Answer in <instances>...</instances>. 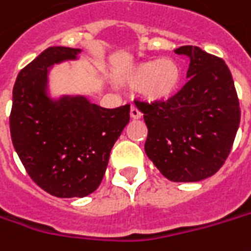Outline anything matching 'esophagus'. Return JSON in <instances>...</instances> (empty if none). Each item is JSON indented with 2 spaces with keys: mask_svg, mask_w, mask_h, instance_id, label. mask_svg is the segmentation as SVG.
Masks as SVG:
<instances>
[{
  "mask_svg": "<svg viewBox=\"0 0 251 251\" xmlns=\"http://www.w3.org/2000/svg\"><path fill=\"white\" fill-rule=\"evenodd\" d=\"M141 111L137 108V107H134L131 106V108H130V117H131L132 120H138V119H141Z\"/></svg>",
  "mask_w": 251,
  "mask_h": 251,
  "instance_id": "esophagus-1",
  "label": "esophagus"
}]
</instances>
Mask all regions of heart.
I'll list each match as a JSON object with an SVG mask.
<instances>
[{
    "label": "heart",
    "mask_w": 251,
    "mask_h": 251,
    "mask_svg": "<svg viewBox=\"0 0 251 251\" xmlns=\"http://www.w3.org/2000/svg\"><path fill=\"white\" fill-rule=\"evenodd\" d=\"M114 80L131 90H140L147 100L165 101L181 90L183 73L172 59H148L114 73Z\"/></svg>",
    "instance_id": "heart-1"
}]
</instances>
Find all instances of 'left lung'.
Masks as SVG:
<instances>
[{
	"mask_svg": "<svg viewBox=\"0 0 251 251\" xmlns=\"http://www.w3.org/2000/svg\"><path fill=\"white\" fill-rule=\"evenodd\" d=\"M175 53L189 57V82L167 101L135 106L148 128L147 157L169 181L198 182L225 164L240 124V106L223 59L191 45Z\"/></svg>",
	"mask_w": 251,
	"mask_h": 251,
	"instance_id": "8db88e82",
	"label": "left lung"
}]
</instances>
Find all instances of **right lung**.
Returning a JSON list of instances; mask_svg holds the SVG:
<instances>
[{"label":"right lung","mask_w":251,"mask_h":251,"mask_svg":"<svg viewBox=\"0 0 251 251\" xmlns=\"http://www.w3.org/2000/svg\"><path fill=\"white\" fill-rule=\"evenodd\" d=\"M82 49L50 46L19 72L9 130L32 181L57 198H84L104 176L110 151L130 121V104L104 108L84 96L49 94V72Z\"/></svg>","instance_id":"obj_1"}]
</instances>
